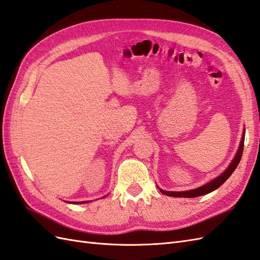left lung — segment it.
<instances>
[{
    "mask_svg": "<svg viewBox=\"0 0 260 260\" xmlns=\"http://www.w3.org/2000/svg\"><path fill=\"white\" fill-rule=\"evenodd\" d=\"M244 141H245V128L243 132V136H241V141L239 144V147L236 155H235L234 159L232 160L231 164L226 168V170L222 172L219 176H217L213 180H210L209 183L205 184L198 188L195 189H190V190H185V191H167V190H162L159 188L160 192L165 194L167 196L171 197H185V198H192V197H198V196H203L209 194V192L214 191L215 189L218 188L222 184H224L226 180L229 178V176L234 173V171L236 170V167L238 166L239 161L241 159V155H243V149H244Z\"/></svg>",
    "mask_w": 260,
    "mask_h": 260,
    "instance_id": "obj_1",
    "label": "left lung"
}]
</instances>
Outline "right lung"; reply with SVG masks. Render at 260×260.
Wrapping results in <instances>:
<instances>
[{"label":"right lung","instance_id":"add662e5","mask_svg":"<svg viewBox=\"0 0 260 260\" xmlns=\"http://www.w3.org/2000/svg\"><path fill=\"white\" fill-rule=\"evenodd\" d=\"M84 203H88V202H82V203H80V202H78V203H77V202H75L74 204H84Z\"/></svg>","mask_w":260,"mask_h":260}]
</instances>
